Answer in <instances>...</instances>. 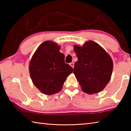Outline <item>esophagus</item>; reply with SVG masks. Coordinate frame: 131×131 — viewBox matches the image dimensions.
I'll return each mask as SVG.
<instances>
[{"label":"esophagus","mask_w":131,"mask_h":131,"mask_svg":"<svg viewBox=\"0 0 131 131\" xmlns=\"http://www.w3.org/2000/svg\"><path fill=\"white\" fill-rule=\"evenodd\" d=\"M69 65H70L72 68L74 67V63H73V62L70 63H69Z\"/></svg>","instance_id":"1"}]
</instances>
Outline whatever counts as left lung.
<instances>
[{"label": "left lung", "instance_id": "1", "mask_svg": "<svg viewBox=\"0 0 131 131\" xmlns=\"http://www.w3.org/2000/svg\"><path fill=\"white\" fill-rule=\"evenodd\" d=\"M78 60L74 63L73 73L88 94L100 92L110 81L113 63L110 56L95 42L90 41L82 47L74 45Z\"/></svg>", "mask_w": 131, "mask_h": 131}]
</instances>
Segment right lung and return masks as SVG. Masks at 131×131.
<instances>
[{
    "instance_id": "right-lung-1",
    "label": "right lung",
    "mask_w": 131,
    "mask_h": 131,
    "mask_svg": "<svg viewBox=\"0 0 131 131\" xmlns=\"http://www.w3.org/2000/svg\"><path fill=\"white\" fill-rule=\"evenodd\" d=\"M60 46L49 41L37 49L29 64L31 80L45 94L51 95L60 91L67 77L73 68L64 61Z\"/></svg>"
}]
</instances>
